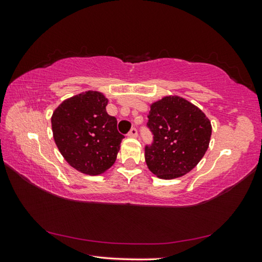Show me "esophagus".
<instances>
[{
	"label": "esophagus",
	"mask_w": 262,
	"mask_h": 262,
	"mask_svg": "<svg viewBox=\"0 0 262 262\" xmlns=\"http://www.w3.org/2000/svg\"><path fill=\"white\" fill-rule=\"evenodd\" d=\"M128 136H129V137H136L137 136V129H136V128H132V129L129 130V133H128Z\"/></svg>",
	"instance_id": "34e87169"
}]
</instances>
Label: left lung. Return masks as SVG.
<instances>
[{
	"mask_svg": "<svg viewBox=\"0 0 262 262\" xmlns=\"http://www.w3.org/2000/svg\"><path fill=\"white\" fill-rule=\"evenodd\" d=\"M147 127L152 143L145 145L149 170L161 179H174L198 165L209 147L211 123L196 106L167 96L150 106Z\"/></svg>",
	"mask_w": 262,
	"mask_h": 262,
	"instance_id": "obj_1",
	"label": "left lung"
}]
</instances>
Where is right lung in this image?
<instances>
[{
    "instance_id": "obj_1",
    "label": "right lung",
    "mask_w": 262,
    "mask_h": 262,
    "mask_svg": "<svg viewBox=\"0 0 262 262\" xmlns=\"http://www.w3.org/2000/svg\"><path fill=\"white\" fill-rule=\"evenodd\" d=\"M107 99L98 91L66 99L52 115L55 144L70 166L97 176L113 165L123 135L117 119L106 112Z\"/></svg>"
}]
</instances>
